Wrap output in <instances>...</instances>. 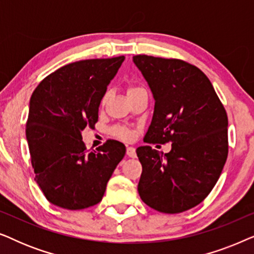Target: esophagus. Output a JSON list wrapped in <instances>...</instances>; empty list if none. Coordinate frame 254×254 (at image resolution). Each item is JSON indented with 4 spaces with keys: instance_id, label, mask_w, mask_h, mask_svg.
I'll list each match as a JSON object with an SVG mask.
<instances>
[{
    "instance_id": "esophagus-1",
    "label": "esophagus",
    "mask_w": 254,
    "mask_h": 254,
    "mask_svg": "<svg viewBox=\"0 0 254 254\" xmlns=\"http://www.w3.org/2000/svg\"><path fill=\"white\" fill-rule=\"evenodd\" d=\"M127 155H128V157H131V158L136 157V151H135V148L127 147Z\"/></svg>"
}]
</instances>
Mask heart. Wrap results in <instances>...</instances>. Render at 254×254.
I'll use <instances>...</instances> for the list:
<instances>
[{
  "mask_svg": "<svg viewBox=\"0 0 254 254\" xmlns=\"http://www.w3.org/2000/svg\"><path fill=\"white\" fill-rule=\"evenodd\" d=\"M142 89L141 86H136V85H128L127 88V95L130 96L131 93L136 92L137 90ZM106 98H107V95H104L103 98H102V104H104L106 102ZM112 134L114 136L120 138V140H124V141H129L133 138V135H134V131L133 129H130V128L128 127H124V126H117V127H113L112 128Z\"/></svg>",
  "mask_w": 254,
  "mask_h": 254,
  "instance_id": "obj_1",
  "label": "heart"
}]
</instances>
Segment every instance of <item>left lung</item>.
Listing matches in <instances>:
<instances>
[{"instance_id": "left-lung-1", "label": "left lung", "mask_w": 254, "mask_h": 254, "mask_svg": "<svg viewBox=\"0 0 254 254\" xmlns=\"http://www.w3.org/2000/svg\"><path fill=\"white\" fill-rule=\"evenodd\" d=\"M133 61L155 98L143 141L172 143L165 155L150 145L136 149L142 164L138 194L152 209L182 213L202 202L220 178L229 151L227 111L195 65L143 54Z\"/></svg>"}]
</instances>
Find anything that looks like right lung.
Returning a JSON list of instances; mask_svg holds the SVG:
<instances>
[{"label":"right lung","mask_w":254,"mask_h":254,"mask_svg":"<svg viewBox=\"0 0 254 254\" xmlns=\"http://www.w3.org/2000/svg\"><path fill=\"white\" fill-rule=\"evenodd\" d=\"M125 60L90 59L65 64L46 76L31 96L26 140L38 185L51 203L77 210L95 206L124 158L126 147L107 140L97 151L82 141L95 128L100 100Z\"/></svg>","instance_id":"add662e5"}]
</instances>
